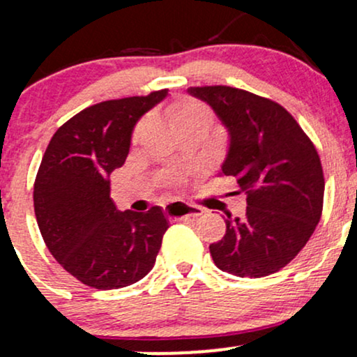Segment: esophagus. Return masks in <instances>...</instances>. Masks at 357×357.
Wrapping results in <instances>:
<instances>
[{"instance_id": "1", "label": "esophagus", "mask_w": 357, "mask_h": 357, "mask_svg": "<svg viewBox=\"0 0 357 357\" xmlns=\"http://www.w3.org/2000/svg\"><path fill=\"white\" fill-rule=\"evenodd\" d=\"M165 213L169 218L179 220V218H198L203 215V208L192 206V204H186L181 202L167 203L165 206Z\"/></svg>"}]
</instances>
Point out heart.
Returning a JSON list of instances; mask_svg holds the SVG:
<instances>
[{
	"mask_svg": "<svg viewBox=\"0 0 357 357\" xmlns=\"http://www.w3.org/2000/svg\"><path fill=\"white\" fill-rule=\"evenodd\" d=\"M211 110L206 107V105L202 104L198 100H184L181 104H178L173 109V121L178 129H183V127L195 126V124H211ZM151 122L144 119L136 127V132H134V141H139L146 134L147 127H149Z\"/></svg>",
	"mask_w": 357,
	"mask_h": 357,
	"instance_id": "heart-1",
	"label": "heart"
}]
</instances>
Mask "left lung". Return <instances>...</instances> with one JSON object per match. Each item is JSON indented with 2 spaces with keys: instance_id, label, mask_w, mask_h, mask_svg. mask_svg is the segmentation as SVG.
<instances>
[{
  "instance_id": "8db88e82",
  "label": "left lung",
  "mask_w": 357,
  "mask_h": 357,
  "mask_svg": "<svg viewBox=\"0 0 357 357\" xmlns=\"http://www.w3.org/2000/svg\"><path fill=\"white\" fill-rule=\"evenodd\" d=\"M228 132L218 176H233L247 195L245 218L225 220L227 233L210 245L213 261L236 277H267L305 247L321 220V159L297 121L277 102L247 90L190 87Z\"/></svg>"
}]
</instances>
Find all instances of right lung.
I'll use <instances>...</instances> for the list:
<instances>
[{
  "mask_svg": "<svg viewBox=\"0 0 357 357\" xmlns=\"http://www.w3.org/2000/svg\"><path fill=\"white\" fill-rule=\"evenodd\" d=\"M166 97L165 89L84 109L45 151L33 188L36 221L55 260L82 284L121 289L154 267L169 220L161 206L119 211L110 174L126 162L139 119Z\"/></svg>",
  "mask_w": 357,
  "mask_h": 357,
  "instance_id": "add662e5",
  "label": "right lung"
}]
</instances>
